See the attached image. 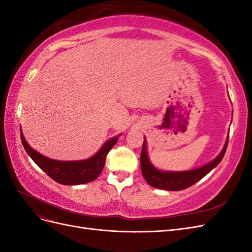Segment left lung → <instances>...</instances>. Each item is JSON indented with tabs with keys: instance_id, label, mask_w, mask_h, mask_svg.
<instances>
[{
	"instance_id": "8db88e82",
	"label": "left lung",
	"mask_w": 252,
	"mask_h": 252,
	"mask_svg": "<svg viewBox=\"0 0 252 252\" xmlns=\"http://www.w3.org/2000/svg\"><path fill=\"white\" fill-rule=\"evenodd\" d=\"M228 140H229V136L227 138L223 150L213 161L200 167V168L188 171H161L157 169L149 161L146 150V142L144 140L141 152V168L143 177L150 186L155 188L169 190V191L184 190L202 180L206 174H208L220 164L226 152Z\"/></svg>"
}]
</instances>
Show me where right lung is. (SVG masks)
<instances>
[{"label":"right lung","mask_w":252,"mask_h":252,"mask_svg":"<svg viewBox=\"0 0 252 252\" xmlns=\"http://www.w3.org/2000/svg\"><path fill=\"white\" fill-rule=\"evenodd\" d=\"M118 136L106 142L96 154L83 161H57L42 156L32 149L26 142L24 135L21 131V140L25 150L32 161L46 172L53 181L63 185H81L94 181L101 174L106 157L110 149L118 142Z\"/></svg>","instance_id":"right-lung-1"}]
</instances>
